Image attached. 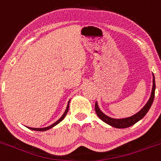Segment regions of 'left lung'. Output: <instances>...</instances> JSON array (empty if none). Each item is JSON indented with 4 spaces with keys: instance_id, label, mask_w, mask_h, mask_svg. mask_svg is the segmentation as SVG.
<instances>
[{
    "instance_id": "obj_1",
    "label": "left lung",
    "mask_w": 161,
    "mask_h": 161,
    "mask_svg": "<svg viewBox=\"0 0 161 161\" xmlns=\"http://www.w3.org/2000/svg\"><path fill=\"white\" fill-rule=\"evenodd\" d=\"M155 88H156V84H155V78H154L153 75V89H152V93H151V96L149 98V100L148 101V103H146V106L141 109L138 113H137L136 114H135L132 117H128V118H124V119H114L111 118V117H108V116L105 115L103 112L99 109L98 108V104L97 103H95V112H96L98 117L101 119L103 121H104L105 123L108 124V125H111V126L114 127V128H128V127L131 126V125H135V123L140 120L141 119H142L145 117L147 112L149 111V109H150L151 106L153 104V102L154 100V95H155Z\"/></svg>"
}]
</instances>
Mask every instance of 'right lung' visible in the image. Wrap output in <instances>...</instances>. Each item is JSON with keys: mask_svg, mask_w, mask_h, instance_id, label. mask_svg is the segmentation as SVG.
Wrapping results in <instances>:
<instances>
[{"mask_svg": "<svg viewBox=\"0 0 161 161\" xmlns=\"http://www.w3.org/2000/svg\"><path fill=\"white\" fill-rule=\"evenodd\" d=\"M69 101H70V100H69ZM69 103H68L67 107H66V111H65V113H64V114H63V117H62L61 118L59 119V120H57V121L55 122V123H54L53 125H50V126L47 127V128H30V129H31V130H33V131H47V130L50 129V128H53L54 126H55V125H58V123H60V122H61L62 120H63V119H64V117H66V114H67V113H68V110H69Z\"/></svg>", "mask_w": 161, "mask_h": 161, "instance_id": "add662e5", "label": "right lung"}]
</instances>
